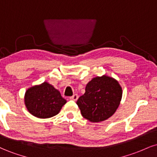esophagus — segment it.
Listing matches in <instances>:
<instances>
[{"label":"esophagus","mask_w":157,"mask_h":157,"mask_svg":"<svg viewBox=\"0 0 157 157\" xmlns=\"http://www.w3.org/2000/svg\"><path fill=\"white\" fill-rule=\"evenodd\" d=\"M77 99H78V95L77 94H74L72 97H70V100H74V101H77Z\"/></svg>","instance_id":"1"}]
</instances>
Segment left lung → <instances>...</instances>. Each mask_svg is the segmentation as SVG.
<instances>
[{
	"mask_svg": "<svg viewBox=\"0 0 157 157\" xmlns=\"http://www.w3.org/2000/svg\"><path fill=\"white\" fill-rule=\"evenodd\" d=\"M122 89L116 79L104 75L88 82L86 92L77 105L82 116L91 122L105 121L116 112L121 102Z\"/></svg>",
	"mask_w": 157,
	"mask_h": 157,
	"instance_id": "1",
	"label": "left lung"
}]
</instances>
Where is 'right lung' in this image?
<instances>
[{"instance_id":"obj_1","label":"right lung","mask_w":157,"mask_h":157,"mask_svg":"<svg viewBox=\"0 0 157 157\" xmlns=\"http://www.w3.org/2000/svg\"><path fill=\"white\" fill-rule=\"evenodd\" d=\"M66 100L60 91L47 82L32 86L26 90L24 104L28 111L37 118L46 119L60 111Z\"/></svg>"}]
</instances>
